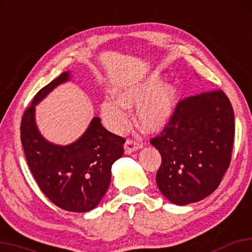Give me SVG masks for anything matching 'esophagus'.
<instances>
[{
  "label": "esophagus",
  "mask_w": 252,
  "mask_h": 252,
  "mask_svg": "<svg viewBox=\"0 0 252 252\" xmlns=\"http://www.w3.org/2000/svg\"><path fill=\"white\" fill-rule=\"evenodd\" d=\"M143 143L140 140H135V139H128L125 143V153L126 154H130L133 153L134 150H138L140 148H142Z\"/></svg>",
  "instance_id": "1"
}]
</instances>
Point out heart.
<instances>
[{
  "instance_id": "obj_1",
  "label": "heart",
  "mask_w": 252,
  "mask_h": 252,
  "mask_svg": "<svg viewBox=\"0 0 252 252\" xmlns=\"http://www.w3.org/2000/svg\"><path fill=\"white\" fill-rule=\"evenodd\" d=\"M161 83V77L153 75L148 80L122 91L118 102L105 100L102 104V117L106 125L114 132H123L128 124L125 107L140 104L138 119L143 128L155 132L165 127L174 113L176 89L171 84L159 87Z\"/></svg>"
}]
</instances>
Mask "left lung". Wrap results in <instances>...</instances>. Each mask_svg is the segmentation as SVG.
<instances>
[{"instance_id":"left-lung-1","label":"left lung","mask_w":252,"mask_h":252,"mask_svg":"<svg viewBox=\"0 0 252 252\" xmlns=\"http://www.w3.org/2000/svg\"><path fill=\"white\" fill-rule=\"evenodd\" d=\"M235 117L220 89L179 100L162 132L150 139L162 162L156 183L165 198L188 205L210 195L230 164Z\"/></svg>"}]
</instances>
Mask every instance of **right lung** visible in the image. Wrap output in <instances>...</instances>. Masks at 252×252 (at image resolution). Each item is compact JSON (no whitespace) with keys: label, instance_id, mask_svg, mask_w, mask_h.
<instances>
[{"label":"right lung","instance_id":"right-lung-1","mask_svg":"<svg viewBox=\"0 0 252 252\" xmlns=\"http://www.w3.org/2000/svg\"><path fill=\"white\" fill-rule=\"evenodd\" d=\"M68 78L69 74L64 71L38 91L23 113L21 140L29 168L42 193L62 210L82 213L96 207L105 194L111 165L123 156L126 140L104 128L98 117L69 146L52 145L42 138L34 124V105Z\"/></svg>","mask_w":252,"mask_h":252}]
</instances>
